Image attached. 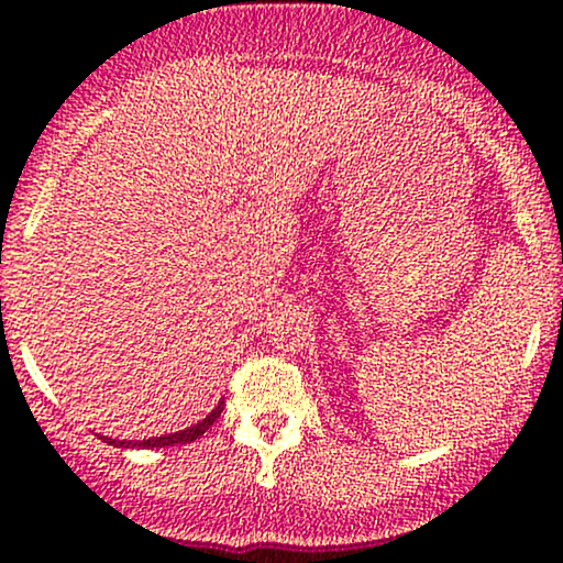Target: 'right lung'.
I'll use <instances>...</instances> for the list:
<instances>
[{
    "mask_svg": "<svg viewBox=\"0 0 563 563\" xmlns=\"http://www.w3.org/2000/svg\"><path fill=\"white\" fill-rule=\"evenodd\" d=\"M222 407L224 402H219L214 410L209 412V416L203 418V421H198L196 426H190V429H183V431H174V434H164V437H151V439H142V442H126V439H106L108 444H113V448H142V450H153V448H174V444H187V442H196V439L203 437V431L209 429L211 423L217 421L219 416H222Z\"/></svg>",
    "mask_w": 563,
    "mask_h": 563,
    "instance_id": "add662e5",
    "label": "right lung"
}]
</instances>
